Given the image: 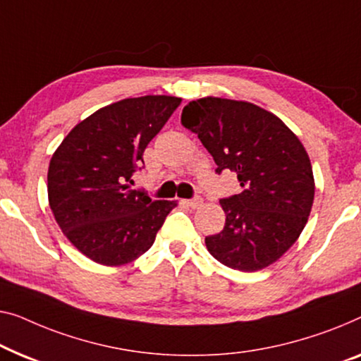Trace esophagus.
<instances>
[{
  "label": "esophagus",
  "instance_id": "34e87169",
  "mask_svg": "<svg viewBox=\"0 0 361 361\" xmlns=\"http://www.w3.org/2000/svg\"><path fill=\"white\" fill-rule=\"evenodd\" d=\"M202 198L200 197H193V198H190V200H185V203L187 205H189L190 208H197V207H200L202 205Z\"/></svg>",
  "mask_w": 361,
  "mask_h": 361
}]
</instances>
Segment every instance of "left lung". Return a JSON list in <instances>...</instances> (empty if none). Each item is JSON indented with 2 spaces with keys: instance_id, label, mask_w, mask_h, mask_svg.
<instances>
[{
  "instance_id": "1",
  "label": "left lung",
  "mask_w": 361,
  "mask_h": 361,
  "mask_svg": "<svg viewBox=\"0 0 361 361\" xmlns=\"http://www.w3.org/2000/svg\"><path fill=\"white\" fill-rule=\"evenodd\" d=\"M180 122L216 163L238 174L241 193L219 200L226 223L205 238L208 252L229 269L255 271L279 260L306 226L314 200L310 156L281 120L244 101L203 97Z\"/></svg>"
}]
</instances>
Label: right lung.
<instances>
[{
    "label": "right lung",
    "mask_w": 361,
    "mask_h": 361,
    "mask_svg": "<svg viewBox=\"0 0 361 361\" xmlns=\"http://www.w3.org/2000/svg\"><path fill=\"white\" fill-rule=\"evenodd\" d=\"M180 99L143 96L99 109L66 135L49 166V202L75 247L102 265L145 254L177 203L133 190L146 146Z\"/></svg>",
    "instance_id": "1"
}]
</instances>
